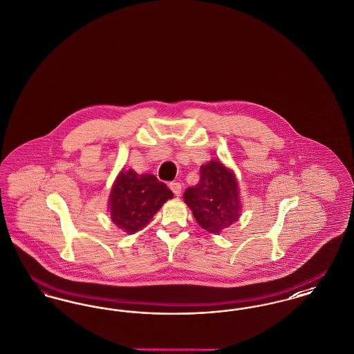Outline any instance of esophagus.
I'll list each match as a JSON object with an SVG mask.
<instances>
[{
	"instance_id": "1",
	"label": "esophagus",
	"mask_w": 354,
	"mask_h": 354,
	"mask_svg": "<svg viewBox=\"0 0 354 354\" xmlns=\"http://www.w3.org/2000/svg\"><path fill=\"white\" fill-rule=\"evenodd\" d=\"M169 188H171V191L175 194V196H180V194H182V185H180V183L174 182V183L169 185Z\"/></svg>"
}]
</instances>
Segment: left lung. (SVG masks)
I'll use <instances>...</instances> for the list:
<instances>
[{
  "label": "left lung",
  "mask_w": 354,
  "mask_h": 354,
  "mask_svg": "<svg viewBox=\"0 0 354 354\" xmlns=\"http://www.w3.org/2000/svg\"><path fill=\"white\" fill-rule=\"evenodd\" d=\"M183 199L196 223L211 234H220L237 221L241 205L234 174L218 160L201 167V180L185 191Z\"/></svg>",
  "instance_id": "obj_1"
}]
</instances>
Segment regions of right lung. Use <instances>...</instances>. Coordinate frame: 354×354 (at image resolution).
I'll list each match as a JSON object with an SVG mask.
<instances>
[{
	"mask_svg": "<svg viewBox=\"0 0 354 354\" xmlns=\"http://www.w3.org/2000/svg\"><path fill=\"white\" fill-rule=\"evenodd\" d=\"M172 196L169 187L156 176L138 175L134 169L122 171L110 194V216L119 228L133 235L143 230Z\"/></svg>",
	"mask_w": 354,
	"mask_h": 354,
	"instance_id": "1",
	"label": "right lung"
}]
</instances>
